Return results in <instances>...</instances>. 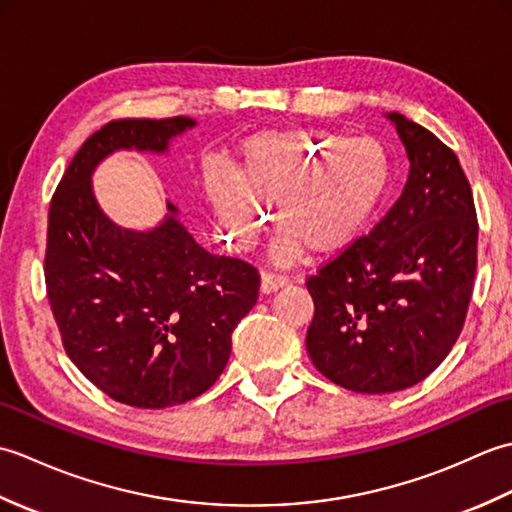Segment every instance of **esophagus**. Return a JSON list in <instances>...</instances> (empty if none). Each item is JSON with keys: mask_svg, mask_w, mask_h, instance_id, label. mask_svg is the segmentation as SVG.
I'll return each instance as SVG.
<instances>
[{"mask_svg": "<svg viewBox=\"0 0 512 512\" xmlns=\"http://www.w3.org/2000/svg\"><path fill=\"white\" fill-rule=\"evenodd\" d=\"M286 284H288L286 277L273 275V273H262V286H259V290H262V295H270V292L284 288Z\"/></svg>", "mask_w": 512, "mask_h": 512, "instance_id": "esophagus-1", "label": "esophagus"}]
</instances>
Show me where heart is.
Masks as SVG:
<instances>
[{"mask_svg":"<svg viewBox=\"0 0 512 512\" xmlns=\"http://www.w3.org/2000/svg\"><path fill=\"white\" fill-rule=\"evenodd\" d=\"M391 180L387 149L374 138H345L330 129L266 132L239 151L235 180L215 173L211 202L231 242L250 246L275 206L281 233L277 264L314 250L332 255L352 246L383 204Z\"/></svg>","mask_w":512,"mask_h":512,"instance_id":"1","label":"heart"}]
</instances>
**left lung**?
Masks as SVG:
<instances>
[{
  "label": "left lung",
  "mask_w": 512,
  "mask_h": 512,
  "mask_svg": "<svg viewBox=\"0 0 512 512\" xmlns=\"http://www.w3.org/2000/svg\"><path fill=\"white\" fill-rule=\"evenodd\" d=\"M409 158L398 202L367 237L308 279L314 367L356 394L420 383L458 341L477 268V215L458 156L389 112Z\"/></svg>",
  "instance_id": "left-lung-1"
}]
</instances>
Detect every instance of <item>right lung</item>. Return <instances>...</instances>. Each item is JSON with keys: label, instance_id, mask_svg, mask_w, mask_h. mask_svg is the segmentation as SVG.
<instances>
[{"label": "right lung", "instance_id": "obj_1", "mask_svg": "<svg viewBox=\"0 0 512 512\" xmlns=\"http://www.w3.org/2000/svg\"><path fill=\"white\" fill-rule=\"evenodd\" d=\"M187 116L125 118L76 151L50 202L46 286L63 347L107 396L140 409L198 398L231 356V336L259 292L242 259L211 255L167 202L162 220L118 226L94 195L96 167L116 151L165 156Z\"/></svg>", "mask_w": 512, "mask_h": 512}]
</instances>
